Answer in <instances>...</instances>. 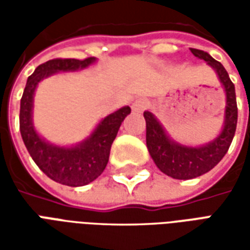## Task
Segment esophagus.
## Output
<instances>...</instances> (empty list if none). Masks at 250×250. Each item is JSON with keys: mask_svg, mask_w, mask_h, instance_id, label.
I'll list each match as a JSON object with an SVG mask.
<instances>
[{"mask_svg": "<svg viewBox=\"0 0 250 250\" xmlns=\"http://www.w3.org/2000/svg\"><path fill=\"white\" fill-rule=\"evenodd\" d=\"M147 104L148 103H147L146 99H143V98L136 99L135 102L132 103V111H134V112H142L143 109H146Z\"/></svg>", "mask_w": 250, "mask_h": 250, "instance_id": "34e87169", "label": "esophagus"}]
</instances>
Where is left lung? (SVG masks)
Instances as JSON below:
<instances>
[{"label":"left lung","instance_id":"obj_1","mask_svg":"<svg viewBox=\"0 0 250 250\" xmlns=\"http://www.w3.org/2000/svg\"><path fill=\"white\" fill-rule=\"evenodd\" d=\"M194 56L208 62L218 76L225 89L226 105L224 127L213 141L202 146H186L171 139L155 115L145 111L146 119V145L157 167L174 179L197 178L208 173L220 162L230 147L237 125V102L234 84L220 62L214 60L208 52L193 49Z\"/></svg>","mask_w":250,"mask_h":250}]
</instances>
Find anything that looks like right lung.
Wrapping results in <instances>:
<instances>
[{
	"mask_svg": "<svg viewBox=\"0 0 250 250\" xmlns=\"http://www.w3.org/2000/svg\"><path fill=\"white\" fill-rule=\"evenodd\" d=\"M96 62L95 57L85 60L55 59L41 64L28 77L20 105V131L32 159L55 182L66 186H84L91 184L103 173L108 163L112 142L119 127L131 112L128 105L107 115L99 122L91 135L75 146H57L39 135L33 125V98L39 83L59 72L85 69Z\"/></svg>",
	"mask_w": 250,
	"mask_h": 250,
	"instance_id": "add662e5",
	"label": "right lung"
}]
</instances>
